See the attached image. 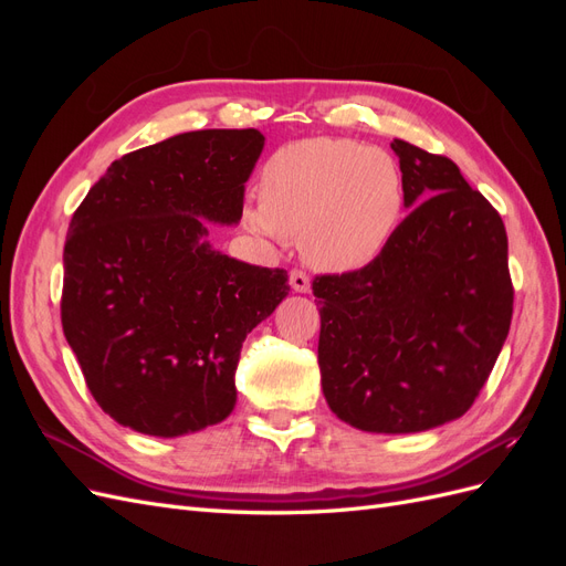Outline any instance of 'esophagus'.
<instances>
[{"label":"esophagus","instance_id":"obj_1","mask_svg":"<svg viewBox=\"0 0 566 566\" xmlns=\"http://www.w3.org/2000/svg\"><path fill=\"white\" fill-rule=\"evenodd\" d=\"M290 287H293L295 293H310L312 290L310 276H306L304 271H290Z\"/></svg>","mask_w":566,"mask_h":566}]
</instances>
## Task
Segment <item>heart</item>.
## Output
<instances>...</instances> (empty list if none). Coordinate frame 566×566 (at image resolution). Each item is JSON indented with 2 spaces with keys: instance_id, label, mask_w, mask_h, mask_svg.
<instances>
[{
  "instance_id": "1",
  "label": "heart",
  "mask_w": 566,
  "mask_h": 566,
  "mask_svg": "<svg viewBox=\"0 0 566 566\" xmlns=\"http://www.w3.org/2000/svg\"><path fill=\"white\" fill-rule=\"evenodd\" d=\"M262 198L243 205L250 233L281 241L300 233V252L321 271L364 269L387 250L406 217L403 175L389 153L352 139H302L262 169Z\"/></svg>"
}]
</instances>
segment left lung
I'll use <instances>...</instances> for the list:
<instances>
[{
	"label": "left lung",
	"instance_id": "8db88e82",
	"mask_svg": "<svg viewBox=\"0 0 566 566\" xmlns=\"http://www.w3.org/2000/svg\"><path fill=\"white\" fill-rule=\"evenodd\" d=\"M408 217L368 266L321 276V387L373 434H413L468 413L512 318L501 214L453 160L394 139Z\"/></svg>",
	"mask_w": 566,
	"mask_h": 566
}]
</instances>
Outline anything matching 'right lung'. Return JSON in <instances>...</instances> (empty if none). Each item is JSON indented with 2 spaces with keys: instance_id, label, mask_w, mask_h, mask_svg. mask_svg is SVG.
Segmentation results:
<instances>
[{
  "instance_id": "obj_1",
  "label": "right lung",
  "mask_w": 566,
  "mask_h": 566,
  "mask_svg": "<svg viewBox=\"0 0 566 566\" xmlns=\"http://www.w3.org/2000/svg\"><path fill=\"white\" fill-rule=\"evenodd\" d=\"M264 150L256 129H198L127 153L71 219L61 321L96 403L148 437L231 416L248 333L287 297V271L212 248L235 227Z\"/></svg>"
}]
</instances>
